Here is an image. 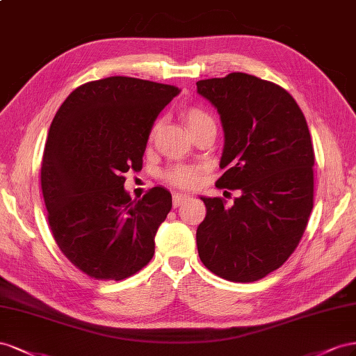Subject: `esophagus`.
Returning a JSON list of instances; mask_svg holds the SVG:
<instances>
[{
    "instance_id": "34e87169",
    "label": "esophagus",
    "mask_w": 356,
    "mask_h": 356,
    "mask_svg": "<svg viewBox=\"0 0 356 356\" xmlns=\"http://www.w3.org/2000/svg\"><path fill=\"white\" fill-rule=\"evenodd\" d=\"M188 200H189V195H186V194H175V195H172V206L179 207Z\"/></svg>"
}]
</instances>
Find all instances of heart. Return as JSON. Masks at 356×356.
Returning a JSON list of instances; mask_svg holds the SVG:
<instances>
[{"instance_id": "1", "label": "heart", "mask_w": 356, "mask_h": 356, "mask_svg": "<svg viewBox=\"0 0 356 356\" xmlns=\"http://www.w3.org/2000/svg\"><path fill=\"white\" fill-rule=\"evenodd\" d=\"M185 122L188 124L189 129L194 131L198 127H201L206 122H213V119L206 113L204 110L198 107H189L184 113ZM159 125L155 124L152 127L149 133V140H154L158 133ZM202 168L200 165H191V164H176L168 167L164 172H162V179H164L168 185H172L176 188H192L198 184V179L201 175Z\"/></svg>"}]
</instances>
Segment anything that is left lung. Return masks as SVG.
I'll list each match as a JSON object with an SVG mask.
<instances>
[{"label":"left lung","instance_id":"left-lung-1","mask_svg":"<svg viewBox=\"0 0 356 356\" xmlns=\"http://www.w3.org/2000/svg\"><path fill=\"white\" fill-rule=\"evenodd\" d=\"M220 115L225 145L216 188L240 189L234 204L201 198V262L231 282H255L283 266L313 209L314 152L306 118L282 86L246 73L197 82Z\"/></svg>","mask_w":356,"mask_h":356}]
</instances>
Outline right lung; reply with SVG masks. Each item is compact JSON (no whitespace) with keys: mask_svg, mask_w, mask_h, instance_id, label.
<instances>
[{"mask_svg":"<svg viewBox=\"0 0 356 356\" xmlns=\"http://www.w3.org/2000/svg\"><path fill=\"white\" fill-rule=\"evenodd\" d=\"M179 88L113 76L76 88L56 111L42 161L47 220L65 258L95 280L146 267L171 194L131 200L125 172L143 167L152 125Z\"/></svg>","mask_w":356,"mask_h":356,"instance_id":"1","label":"right lung"}]
</instances>
